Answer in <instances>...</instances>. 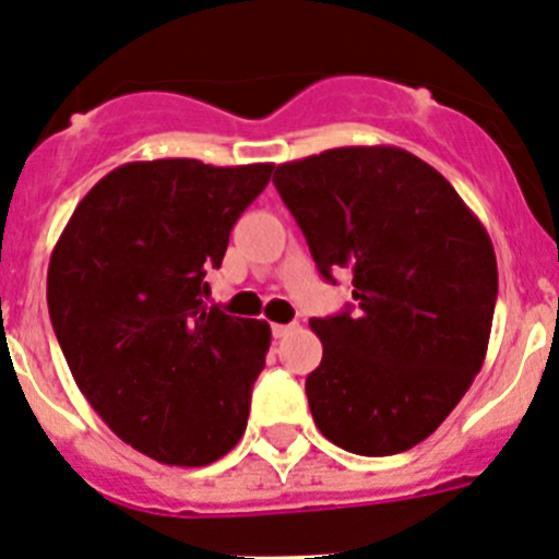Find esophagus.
Returning a JSON list of instances; mask_svg holds the SVG:
<instances>
[{
    "instance_id": "1",
    "label": "esophagus",
    "mask_w": 559,
    "mask_h": 559,
    "mask_svg": "<svg viewBox=\"0 0 559 559\" xmlns=\"http://www.w3.org/2000/svg\"><path fill=\"white\" fill-rule=\"evenodd\" d=\"M297 330V324H273V337H286V335H292V332Z\"/></svg>"
}]
</instances>
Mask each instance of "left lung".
Here are the masks:
<instances>
[{
    "instance_id": "obj_1",
    "label": "left lung",
    "mask_w": 559,
    "mask_h": 559,
    "mask_svg": "<svg viewBox=\"0 0 559 559\" xmlns=\"http://www.w3.org/2000/svg\"><path fill=\"white\" fill-rule=\"evenodd\" d=\"M281 200L319 273H352L357 308L311 319L324 354L306 379L326 441L362 456L414 449L481 370L498 300L484 224L436 167L394 145L278 165Z\"/></svg>"
}]
</instances>
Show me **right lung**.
I'll list each match as a JSON object with an SVG mask.
<instances>
[{"mask_svg": "<svg viewBox=\"0 0 559 559\" xmlns=\"http://www.w3.org/2000/svg\"><path fill=\"white\" fill-rule=\"evenodd\" d=\"M273 165L129 162L67 222L48 311L78 389L132 449L200 467L243 438L270 324L207 306L205 275Z\"/></svg>", "mask_w": 559, "mask_h": 559, "instance_id": "obj_1", "label": "right lung"}]
</instances>
